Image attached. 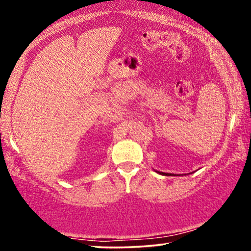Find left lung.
<instances>
[{"label":"left lung","instance_id":"obj_1","mask_svg":"<svg viewBox=\"0 0 251 251\" xmlns=\"http://www.w3.org/2000/svg\"><path fill=\"white\" fill-rule=\"evenodd\" d=\"M157 174H160V175H163V176H176V175H174V174H167V173H161V171H156Z\"/></svg>","mask_w":251,"mask_h":251}]
</instances>
